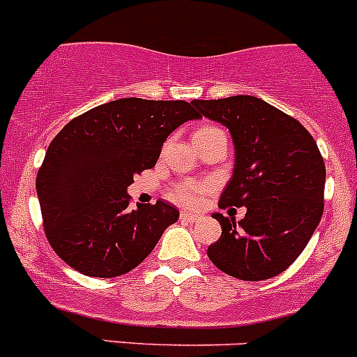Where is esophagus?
<instances>
[{
  "instance_id": "obj_1",
  "label": "esophagus",
  "mask_w": 357,
  "mask_h": 357,
  "mask_svg": "<svg viewBox=\"0 0 357 357\" xmlns=\"http://www.w3.org/2000/svg\"><path fill=\"white\" fill-rule=\"evenodd\" d=\"M181 219L185 220V222H198V220H202V215L192 212H181Z\"/></svg>"
}]
</instances>
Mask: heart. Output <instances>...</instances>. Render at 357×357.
Listing matches in <instances>:
<instances>
[{"instance_id":"1","label":"heart","mask_w":357,"mask_h":357,"mask_svg":"<svg viewBox=\"0 0 357 357\" xmlns=\"http://www.w3.org/2000/svg\"><path fill=\"white\" fill-rule=\"evenodd\" d=\"M213 130H217V128H213V126H203L196 133H206V131ZM210 189H212L210 182H198L185 178V181L175 182L168 189V198L181 206H198L202 203L203 195H206Z\"/></svg>"}]
</instances>
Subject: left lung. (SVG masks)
Here are the masks:
<instances>
[{
  "instance_id": "left-lung-1",
  "label": "left lung",
  "mask_w": 357,
  "mask_h": 357,
  "mask_svg": "<svg viewBox=\"0 0 357 357\" xmlns=\"http://www.w3.org/2000/svg\"><path fill=\"white\" fill-rule=\"evenodd\" d=\"M199 117L220 122L235 144V172L219 206H245L238 224L213 213L222 235L210 261L240 280L282 273L303 252L324 210L326 166L303 126L254 96L195 100Z\"/></svg>"
}]
</instances>
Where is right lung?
Listing matches in <instances>:
<instances>
[{"label":"right lung","mask_w":357,"mask_h":357,"mask_svg":"<svg viewBox=\"0 0 357 357\" xmlns=\"http://www.w3.org/2000/svg\"><path fill=\"white\" fill-rule=\"evenodd\" d=\"M198 112L188 101L122 98L71 119L36 175L43 229L73 270L110 278L137 268L178 219L158 199L130 208L128 185L154 168L165 140Z\"/></svg>","instance_id":"right-lung-1"}]
</instances>
